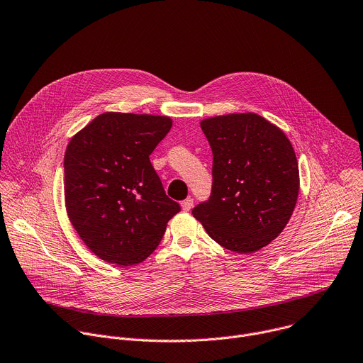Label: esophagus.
<instances>
[{"instance_id": "1", "label": "esophagus", "mask_w": 363, "mask_h": 363, "mask_svg": "<svg viewBox=\"0 0 363 363\" xmlns=\"http://www.w3.org/2000/svg\"><path fill=\"white\" fill-rule=\"evenodd\" d=\"M191 207H193V199H191V197H187L186 200L182 201V208H183L184 211H189Z\"/></svg>"}]
</instances>
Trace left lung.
<instances>
[{
    "label": "left lung",
    "instance_id": "8db88e82",
    "mask_svg": "<svg viewBox=\"0 0 363 363\" xmlns=\"http://www.w3.org/2000/svg\"><path fill=\"white\" fill-rule=\"evenodd\" d=\"M200 125L213 153V183L208 200L191 213L220 246L253 253L281 233L295 210V150L280 128L253 113L206 118Z\"/></svg>",
    "mask_w": 363,
    "mask_h": 363
}]
</instances>
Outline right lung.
<instances>
[{"mask_svg": "<svg viewBox=\"0 0 363 363\" xmlns=\"http://www.w3.org/2000/svg\"><path fill=\"white\" fill-rule=\"evenodd\" d=\"M170 128L169 117L104 113L67 146L69 222L86 246L108 263L131 266L149 257L180 211L149 157Z\"/></svg>", "mask_w": 363, "mask_h": 363, "instance_id": "right-lung-1", "label": "right lung"}]
</instances>
